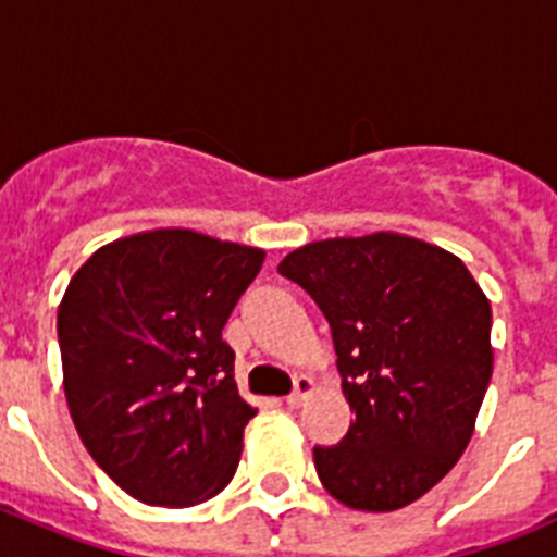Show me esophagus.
Returning <instances> with one entry per match:
<instances>
[{"mask_svg":"<svg viewBox=\"0 0 557 557\" xmlns=\"http://www.w3.org/2000/svg\"><path fill=\"white\" fill-rule=\"evenodd\" d=\"M312 391H314L312 379H309V376H298V379H295V391L287 396V405L293 407V410H295V407H301L304 401H307V398L312 396Z\"/></svg>","mask_w":557,"mask_h":557,"instance_id":"1","label":"esophagus"}]
</instances>
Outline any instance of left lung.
Masks as SVG:
<instances>
[{
    "instance_id": "8db88e82",
    "label": "left lung",
    "mask_w": 557,
    "mask_h": 557,
    "mask_svg": "<svg viewBox=\"0 0 557 557\" xmlns=\"http://www.w3.org/2000/svg\"><path fill=\"white\" fill-rule=\"evenodd\" d=\"M332 326L354 421L314 446L323 488L354 510L407 508L474 432L494 371L491 304L449 250L405 234L334 236L284 256Z\"/></svg>"
}]
</instances>
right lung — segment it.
I'll return each mask as SVG.
<instances>
[{
    "mask_svg": "<svg viewBox=\"0 0 557 557\" xmlns=\"http://www.w3.org/2000/svg\"><path fill=\"white\" fill-rule=\"evenodd\" d=\"M264 250L189 228L102 245L58 307L63 391L83 446L133 499L189 508L225 488L256 416L223 326Z\"/></svg>",
    "mask_w": 557,
    "mask_h": 557,
    "instance_id": "right-lung-1",
    "label": "right lung"
}]
</instances>
